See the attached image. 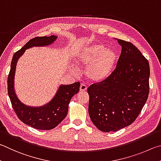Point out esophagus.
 I'll return each instance as SVG.
<instances>
[{
	"label": "esophagus",
	"mask_w": 161,
	"mask_h": 161,
	"mask_svg": "<svg viewBox=\"0 0 161 161\" xmlns=\"http://www.w3.org/2000/svg\"><path fill=\"white\" fill-rule=\"evenodd\" d=\"M86 90H87V86L86 85H84V84H81L80 86V91L83 92V91H86Z\"/></svg>",
	"instance_id": "34e87169"
}]
</instances>
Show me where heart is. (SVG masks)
Returning a JSON list of instances; mask_svg holds the SVG:
<instances>
[{"label": "heart", "instance_id": "heart-1", "mask_svg": "<svg viewBox=\"0 0 161 161\" xmlns=\"http://www.w3.org/2000/svg\"><path fill=\"white\" fill-rule=\"evenodd\" d=\"M117 58L113 49H107L103 44H96L81 51L76 57V63L79 66L86 67V75L89 80L100 82L111 74Z\"/></svg>", "mask_w": 161, "mask_h": 161}]
</instances>
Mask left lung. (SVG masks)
Listing matches in <instances>:
<instances>
[{
    "instance_id": "1",
    "label": "left lung",
    "mask_w": 161,
    "mask_h": 161,
    "mask_svg": "<svg viewBox=\"0 0 161 161\" xmlns=\"http://www.w3.org/2000/svg\"><path fill=\"white\" fill-rule=\"evenodd\" d=\"M117 41L122 52L115 69L105 80L88 88L90 117L104 132L116 131L133 123L149 93L148 60L131 42Z\"/></svg>"
}]
</instances>
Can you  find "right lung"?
<instances>
[{
  "label": "right lung",
  "mask_w": 161,
  "mask_h": 161,
  "mask_svg": "<svg viewBox=\"0 0 161 161\" xmlns=\"http://www.w3.org/2000/svg\"><path fill=\"white\" fill-rule=\"evenodd\" d=\"M56 38V36L52 35L36 36L30 39L21 49L14 53L8 76V93L17 116L27 125L42 130H49L55 128L66 117L70 101L73 95L78 92L80 83L61 86L51 102L39 108H32L22 104L17 97L13 86L14 75L17 61L25 52V49L32 47L47 46L54 42Z\"/></svg>",
  "instance_id": "add662e5"
}]
</instances>
